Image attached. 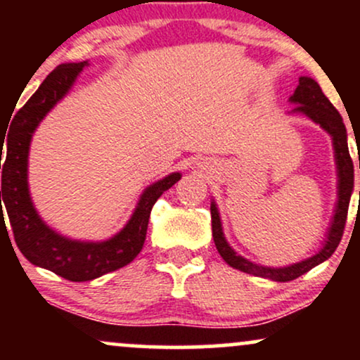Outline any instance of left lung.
Returning a JSON list of instances; mask_svg holds the SVG:
<instances>
[{
    "label": "left lung",
    "instance_id": "8db88e82",
    "mask_svg": "<svg viewBox=\"0 0 360 360\" xmlns=\"http://www.w3.org/2000/svg\"><path fill=\"white\" fill-rule=\"evenodd\" d=\"M289 103L296 105L295 108L289 111V115H304L311 122H315L316 125L323 128L326 134L332 137L337 166V205L321 249L315 255H311V257L300 260V262L291 264V266H259V264L250 262L249 259L238 255L230 247V243L225 238V233H223L221 218L220 213H218V206L214 203V200L212 201V206H210V210H212L213 240L214 245H217L218 254L221 255L223 260L229 266H232L233 269L247 272V274L252 276H259V278L278 281V283H288V281L300 278V276H303L304 272L313 269L318 264L330 259V255L335 252L338 243L342 240V233H344L347 221V212H349L350 196H352L354 191V164L349 154V146H347V130L344 120H342L340 113L335 110V106L325 96L320 84L315 79H311V77L301 76L298 88L295 89L292 96L289 98Z\"/></svg>",
    "mask_w": 360,
    "mask_h": 360
}]
</instances>
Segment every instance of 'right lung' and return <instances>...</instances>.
Returning <instances> with one entry per match:
<instances>
[{"label":"right lung","mask_w":360,"mask_h":360,"mask_svg":"<svg viewBox=\"0 0 360 360\" xmlns=\"http://www.w3.org/2000/svg\"><path fill=\"white\" fill-rule=\"evenodd\" d=\"M84 65H88V60L57 65L15 115L8 139L0 137V155L3 143L6 146L5 162L0 160V169H3L0 223L5 225V212L1 205L3 199L20 252L34 266L56 272L74 283L96 279L127 266L137 257L146 242L152 206L164 191L181 179V172H172L147 186L127 225L103 242L64 237L42 220L28 189V152L32 137L49 111L71 91Z\"/></svg>","instance_id":"right-lung-1"}]
</instances>
